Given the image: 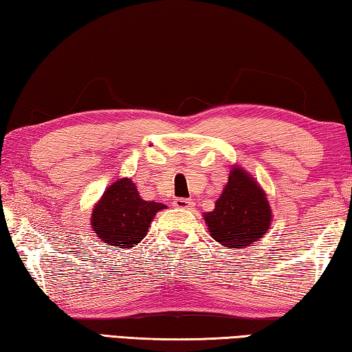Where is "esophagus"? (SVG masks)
Masks as SVG:
<instances>
[{
    "mask_svg": "<svg viewBox=\"0 0 352 352\" xmlns=\"http://www.w3.org/2000/svg\"><path fill=\"white\" fill-rule=\"evenodd\" d=\"M172 205H174L175 208H178V210H189V208H192L194 201L189 200V199L177 197V199H174V201H172Z\"/></svg>",
    "mask_w": 352,
    "mask_h": 352,
    "instance_id": "34e87169",
    "label": "esophagus"
}]
</instances>
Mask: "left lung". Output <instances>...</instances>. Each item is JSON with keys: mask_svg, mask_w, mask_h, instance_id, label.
Listing matches in <instances>:
<instances>
[{"mask_svg": "<svg viewBox=\"0 0 352 352\" xmlns=\"http://www.w3.org/2000/svg\"><path fill=\"white\" fill-rule=\"evenodd\" d=\"M204 219L214 241L226 248L241 250L265 236L273 214L265 190L256 178L233 164L214 210L204 212Z\"/></svg>", "mask_w": 352, "mask_h": 352, "instance_id": "1", "label": "left lung"}]
</instances>
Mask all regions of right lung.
I'll list each match as a JSON object with an SVG mask.
<instances>
[{"instance_id":"right-lung-1","label":"right lung","mask_w":352,"mask_h":352,"mask_svg":"<svg viewBox=\"0 0 352 352\" xmlns=\"http://www.w3.org/2000/svg\"><path fill=\"white\" fill-rule=\"evenodd\" d=\"M163 204L144 200L130 178H119L104 190L91 212V230L105 245L132 248L144 239L153 217Z\"/></svg>"}]
</instances>
